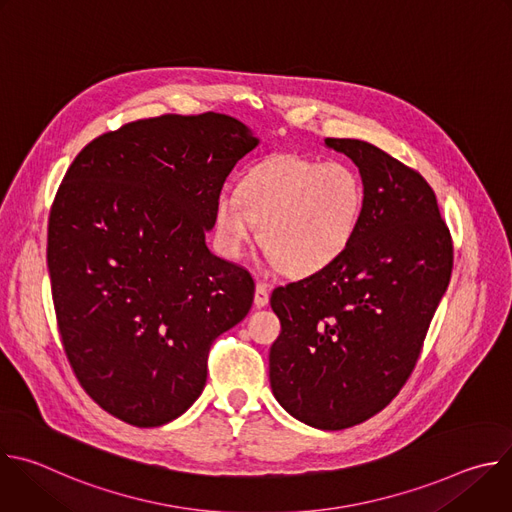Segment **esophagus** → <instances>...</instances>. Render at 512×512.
Instances as JSON below:
<instances>
[{"mask_svg": "<svg viewBox=\"0 0 512 512\" xmlns=\"http://www.w3.org/2000/svg\"><path fill=\"white\" fill-rule=\"evenodd\" d=\"M269 304V287L265 281H257L255 285V306L265 308Z\"/></svg>", "mask_w": 512, "mask_h": 512, "instance_id": "1", "label": "esophagus"}]
</instances>
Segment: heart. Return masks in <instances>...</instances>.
Returning <instances> with one entry per match:
<instances>
[{
  "mask_svg": "<svg viewBox=\"0 0 512 512\" xmlns=\"http://www.w3.org/2000/svg\"><path fill=\"white\" fill-rule=\"evenodd\" d=\"M364 208L358 174L342 162L271 158L249 170L235 196L221 194L212 229L225 257L239 259L255 237L287 275H312L338 261L356 237Z\"/></svg>",
  "mask_w": 512,
  "mask_h": 512,
  "instance_id": "b5f03b06",
  "label": "heart"
}]
</instances>
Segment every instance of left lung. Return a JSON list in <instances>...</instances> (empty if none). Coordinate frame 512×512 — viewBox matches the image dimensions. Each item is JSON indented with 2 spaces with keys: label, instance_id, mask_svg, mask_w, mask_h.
<instances>
[{
  "label": "left lung",
  "instance_id": "obj_1",
  "mask_svg": "<svg viewBox=\"0 0 512 512\" xmlns=\"http://www.w3.org/2000/svg\"><path fill=\"white\" fill-rule=\"evenodd\" d=\"M324 143L356 164L364 208L338 261L273 289L281 332L269 381L289 415L338 431L377 415L411 377L450 283L454 247L419 172L367 141Z\"/></svg>",
  "mask_w": 512,
  "mask_h": 512
}]
</instances>
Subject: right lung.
Masks as SVG:
<instances>
[{
  "label": "right lung",
  "instance_id": "add662e5",
  "mask_svg": "<svg viewBox=\"0 0 512 512\" xmlns=\"http://www.w3.org/2000/svg\"><path fill=\"white\" fill-rule=\"evenodd\" d=\"M257 143L223 113L139 119L85 145L62 178L48 218L58 332L87 395L129 425L180 417L212 342L251 310V273L204 237Z\"/></svg>",
  "mask_w": 512,
  "mask_h": 512
}]
</instances>
